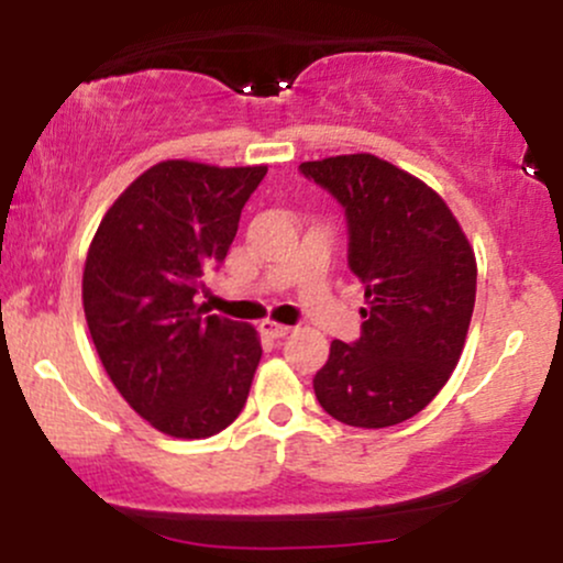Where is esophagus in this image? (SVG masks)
<instances>
[{
	"label": "esophagus",
	"mask_w": 563,
	"mask_h": 563,
	"mask_svg": "<svg viewBox=\"0 0 563 563\" xmlns=\"http://www.w3.org/2000/svg\"><path fill=\"white\" fill-rule=\"evenodd\" d=\"M260 331L264 335H269V339H283V335L290 333V325H283V322H275V320H262Z\"/></svg>",
	"instance_id": "34e87169"
}]
</instances>
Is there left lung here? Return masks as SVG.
Segmentation results:
<instances>
[{"mask_svg":"<svg viewBox=\"0 0 563 563\" xmlns=\"http://www.w3.org/2000/svg\"><path fill=\"white\" fill-rule=\"evenodd\" d=\"M344 206L349 267L363 280V335L335 339L314 376L328 416L386 429L418 416L461 360L476 301V256L437 190L371 153L303 161Z\"/></svg>","mask_w":563,"mask_h":563,"instance_id":"8db88e82","label":"left lung"}]
</instances>
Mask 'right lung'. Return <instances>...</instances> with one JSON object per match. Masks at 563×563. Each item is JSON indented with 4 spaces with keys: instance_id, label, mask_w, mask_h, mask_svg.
<instances>
[{
    "instance_id": "1",
    "label": "right lung",
    "mask_w": 563,
    "mask_h": 563,
    "mask_svg": "<svg viewBox=\"0 0 563 563\" xmlns=\"http://www.w3.org/2000/svg\"><path fill=\"white\" fill-rule=\"evenodd\" d=\"M264 174L161 161L113 200L89 243L81 301L100 363L129 407L169 437H214L249 399L260 333L206 314L196 296Z\"/></svg>"
}]
</instances>
